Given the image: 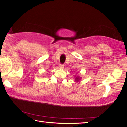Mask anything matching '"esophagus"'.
Instances as JSON below:
<instances>
[{"mask_svg": "<svg viewBox=\"0 0 127 127\" xmlns=\"http://www.w3.org/2000/svg\"><path fill=\"white\" fill-rule=\"evenodd\" d=\"M64 64H60L59 65V67H60V68H61V69L64 68Z\"/></svg>", "mask_w": 127, "mask_h": 127, "instance_id": "1", "label": "esophagus"}]
</instances>
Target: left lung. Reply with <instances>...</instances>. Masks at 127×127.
Here are the masks:
<instances>
[{
  "instance_id": "1",
  "label": "left lung",
  "mask_w": 127,
  "mask_h": 127,
  "mask_svg": "<svg viewBox=\"0 0 127 127\" xmlns=\"http://www.w3.org/2000/svg\"><path fill=\"white\" fill-rule=\"evenodd\" d=\"M75 82H79V80L81 79V77H80L79 76H75Z\"/></svg>"
}]
</instances>
